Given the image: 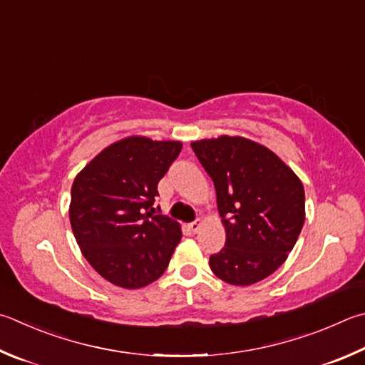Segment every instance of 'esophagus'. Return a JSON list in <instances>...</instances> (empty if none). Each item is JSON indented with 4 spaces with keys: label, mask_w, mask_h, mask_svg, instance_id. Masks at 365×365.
I'll use <instances>...</instances> for the list:
<instances>
[{
    "label": "esophagus",
    "mask_w": 365,
    "mask_h": 365,
    "mask_svg": "<svg viewBox=\"0 0 365 365\" xmlns=\"http://www.w3.org/2000/svg\"><path fill=\"white\" fill-rule=\"evenodd\" d=\"M202 220H201V218H197V220H195V222H191L190 225H188V228L191 230V231H193V233H197V231H200V228L202 227Z\"/></svg>",
    "instance_id": "esophagus-1"
}]
</instances>
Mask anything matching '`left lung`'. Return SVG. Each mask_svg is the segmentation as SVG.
Segmentation results:
<instances>
[{"mask_svg":"<svg viewBox=\"0 0 365 365\" xmlns=\"http://www.w3.org/2000/svg\"><path fill=\"white\" fill-rule=\"evenodd\" d=\"M214 180L227 233L210 269L231 286H252L287 260L304 223V190L295 172L264 145L240 135L191 142Z\"/></svg>","mask_w":365,"mask_h":365,"instance_id":"1","label":"left lung"}]
</instances>
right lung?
Returning <instances> with one entry per match:
<instances>
[{
	"instance_id": "add662e5",
	"label": "right lung",
	"mask_w": 365,
	"mask_h": 365,
	"mask_svg": "<svg viewBox=\"0 0 365 365\" xmlns=\"http://www.w3.org/2000/svg\"><path fill=\"white\" fill-rule=\"evenodd\" d=\"M180 150L178 140L130 135L103 148L75 177L73 235L91 267L118 287L155 282L182 240L180 223L153 207L158 183Z\"/></svg>"
}]
</instances>
